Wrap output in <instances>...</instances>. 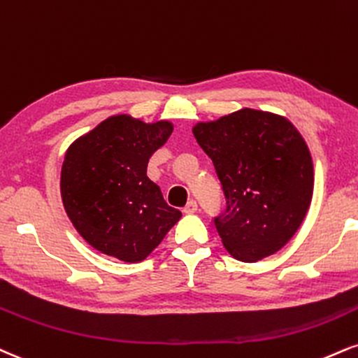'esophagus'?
I'll use <instances>...</instances> for the list:
<instances>
[{"label": "esophagus", "instance_id": "obj_1", "mask_svg": "<svg viewBox=\"0 0 358 358\" xmlns=\"http://www.w3.org/2000/svg\"><path fill=\"white\" fill-rule=\"evenodd\" d=\"M198 210V205H196V201L195 200H190L187 203V206H185L183 208V213H187V215H192V213H195Z\"/></svg>", "mask_w": 358, "mask_h": 358}]
</instances>
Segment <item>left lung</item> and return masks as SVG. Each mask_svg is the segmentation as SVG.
<instances>
[{"label": "left lung", "instance_id": "obj_1", "mask_svg": "<svg viewBox=\"0 0 358 358\" xmlns=\"http://www.w3.org/2000/svg\"><path fill=\"white\" fill-rule=\"evenodd\" d=\"M192 131L225 195L215 227L227 252L258 262L285 247L313 195L312 157L299 130L285 116L242 108Z\"/></svg>", "mask_w": 358, "mask_h": 358}]
</instances>
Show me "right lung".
<instances>
[{
    "instance_id": "1",
    "label": "right lung",
    "mask_w": 358,
    "mask_h": 358,
    "mask_svg": "<svg viewBox=\"0 0 358 358\" xmlns=\"http://www.w3.org/2000/svg\"><path fill=\"white\" fill-rule=\"evenodd\" d=\"M173 124L115 115L70 145L62 166L64 212L86 243L135 264L153 252L182 212L146 176L150 157Z\"/></svg>"
}]
</instances>
